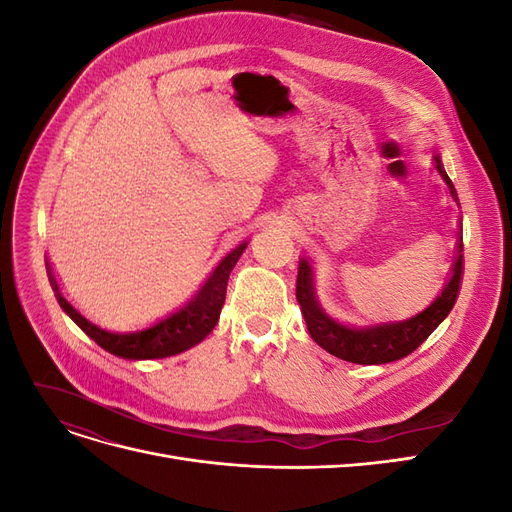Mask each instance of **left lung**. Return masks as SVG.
I'll return each mask as SVG.
<instances>
[{"mask_svg": "<svg viewBox=\"0 0 512 512\" xmlns=\"http://www.w3.org/2000/svg\"><path fill=\"white\" fill-rule=\"evenodd\" d=\"M433 160H436L438 175L448 185V192H451L453 200L459 205L455 185L451 179H448L440 156H436ZM461 280H463V237H459L457 241L453 269H451V275H448L446 286L438 294V299L429 307H425L421 314H416L408 320L382 322V324H374V327H350V324L331 318L318 303L312 265H309V260L305 258L299 260L297 301L301 305V314L305 318L307 331L320 348L337 356V359H344L350 363L380 365V363H393V361L404 359V356L414 352L433 331H436L438 324L451 314V309L459 297Z\"/></svg>", "mask_w": 512, "mask_h": 512, "instance_id": "1", "label": "left lung"}]
</instances>
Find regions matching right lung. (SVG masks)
<instances>
[{
  "label": "right lung",
  "instance_id": "obj_1",
  "mask_svg": "<svg viewBox=\"0 0 512 512\" xmlns=\"http://www.w3.org/2000/svg\"><path fill=\"white\" fill-rule=\"evenodd\" d=\"M245 247L247 243H241L230 254H226L220 260V265L215 267L213 273L207 277L203 288H200L181 309H177V312L158 322L149 324L145 329H136V331L104 329L100 324L87 320L79 309L70 305L64 294H61L51 269H49V280L61 309H64V312L76 322V327H81V331L94 339L100 348L130 361L166 359V356H173L194 348L215 329V324L220 320L224 299H226L230 271L237 265V260L245 252Z\"/></svg>",
  "mask_w": 512,
  "mask_h": 512
}]
</instances>
